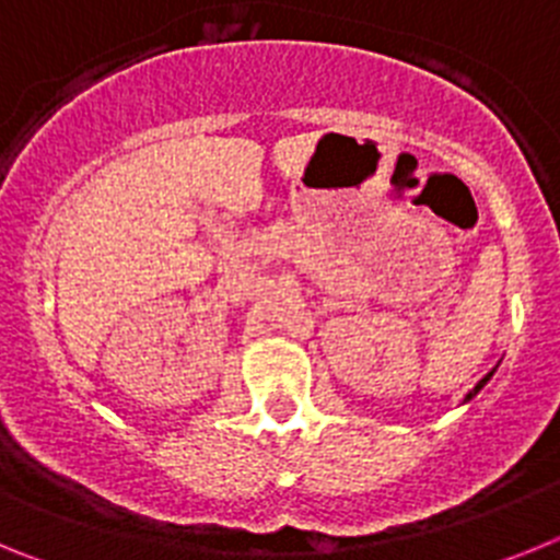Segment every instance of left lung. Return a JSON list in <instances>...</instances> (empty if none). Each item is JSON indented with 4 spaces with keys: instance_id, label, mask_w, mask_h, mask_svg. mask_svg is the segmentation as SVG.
Listing matches in <instances>:
<instances>
[{
    "instance_id": "left-lung-1",
    "label": "left lung",
    "mask_w": 560,
    "mask_h": 560,
    "mask_svg": "<svg viewBox=\"0 0 560 560\" xmlns=\"http://www.w3.org/2000/svg\"><path fill=\"white\" fill-rule=\"evenodd\" d=\"M491 375H493V370H491V373H488V375H485V378H479V381H477V387H474V389H468V395H465V400H471L474 395H477L479 389H482L485 384H488V378H491Z\"/></svg>"
}]
</instances>
